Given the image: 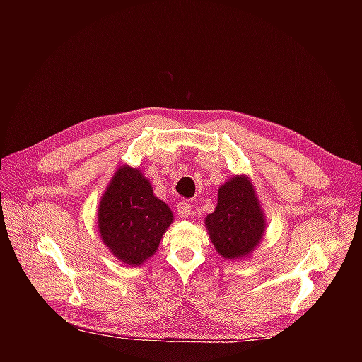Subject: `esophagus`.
I'll use <instances>...</instances> for the list:
<instances>
[{"mask_svg":"<svg viewBox=\"0 0 362 362\" xmlns=\"http://www.w3.org/2000/svg\"><path fill=\"white\" fill-rule=\"evenodd\" d=\"M177 212H179V215L182 216V218H187L189 215H190V212H192V204L190 203H187V202H179L177 203Z\"/></svg>","mask_w":362,"mask_h":362,"instance_id":"1","label":"esophagus"}]
</instances>
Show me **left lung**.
Wrapping results in <instances>:
<instances>
[{
  "label": "left lung",
  "mask_w": 362,
  "mask_h": 362,
  "mask_svg": "<svg viewBox=\"0 0 362 362\" xmlns=\"http://www.w3.org/2000/svg\"><path fill=\"white\" fill-rule=\"evenodd\" d=\"M211 239L225 259H238L253 250L265 230V218L246 176L221 186L218 206L206 218Z\"/></svg>",
  "instance_id": "8db88e82"
}]
</instances>
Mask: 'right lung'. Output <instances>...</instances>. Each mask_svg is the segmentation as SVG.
<instances>
[{
    "mask_svg": "<svg viewBox=\"0 0 362 362\" xmlns=\"http://www.w3.org/2000/svg\"><path fill=\"white\" fill-rule=\"evenodd\" d=\"M173 214L153 194L137 169L120 168L98 208V230L110 252L124 264L139 267L156 252Z\"/></svg>",
    "mask_w": 362,
    "mask_h": 362,
    "instance_id": "right-lung-1",
    "label": "right lung"
}]
</instances>
